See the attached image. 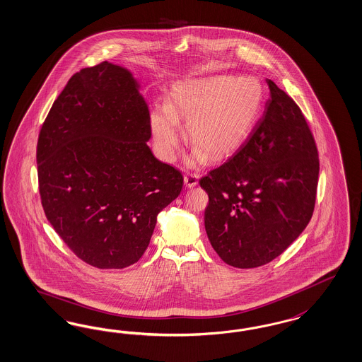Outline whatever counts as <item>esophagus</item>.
I'll return each mask as SVG.
<instances>
[{"mask_svg": "<svg viewBox=\"0 0 362 362\" xmlns=\"http://www.w3.org/2000/svg\"><path fill=\"white\" fill-rule=\"evenodd\" d=\"M199 175L197 173H193V172H187L185 177H184V182L187 187H193L197 185L199 182Z\"/></svg>", "mask_w": 362, "mask_h": 362, "instance_id": "1", "label": "esophagus"}]
</instances>
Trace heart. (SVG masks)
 Wrapping results in <instances>:
<instances>
[{
	"label": "heart",
	"instance_id": "1",
	"mask_svg": "<svg viewBox=\"0 0 362 362\" xmlns=\"http://www.w3.org/2000/svg\"><path fill=\"white\" fill-rule=\"evenodd\" d=\"M262 85L252 76H213L187 80L172 89L168 105L151 113L154 144L165 160H175L187 118V139L196 146L193 160H220L235 152L256 124L262 104Z\"/></svg>",
	"mask_w": 362,
	"mask_h": 362
}]
</instances>
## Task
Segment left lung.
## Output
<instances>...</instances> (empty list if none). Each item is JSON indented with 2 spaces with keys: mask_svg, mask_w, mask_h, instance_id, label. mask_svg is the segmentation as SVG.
Returning <instances> with one entry per match:
<instances>
[{
  "mask_svg": "<svg viewBox=\"0 0 362 362\" xmlns=\"http://www.w3.org/2000/svg\"><path fill=\"white\" fill-rule=\"evenodd\" d=\"M270 98L244 144L199 180L209 196L205 229L222 261L265 265L313 216L320 172L315 137L300 106L267 80Z\"/></svg>",
  "mask_w": 362,
  "mask_h": 362,
  "instance_id": "8db88e82",
  "label": "left lung"
}]
</instances>
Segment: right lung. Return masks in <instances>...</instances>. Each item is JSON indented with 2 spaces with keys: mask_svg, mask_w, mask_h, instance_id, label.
Here are the masks:
<instances>
[{
  "mask_svg": "<svg viewBox=\"0 0 362 362\" xmlns=\"http://www.w3.org/2000/svg\"><path fill=\"white\" fill-rule=\"evenodd\" d=\"M151 136L137 82L107 61L71 76L40 130L38 189L47 221L94 268L137 262L158 213L181 193L184 177L153 156Z\"/></svg>",
  "mask_w": 362,
  "mask_h": 362,
  "instance_id": "right-lung-1",
  "label": "right lung"
}]
</instances>
